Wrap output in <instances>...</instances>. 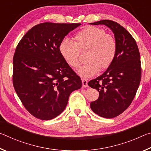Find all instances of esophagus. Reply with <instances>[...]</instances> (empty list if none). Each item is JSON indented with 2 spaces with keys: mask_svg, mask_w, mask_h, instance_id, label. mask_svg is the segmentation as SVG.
<instances>
[{
  "mask_svg": "<svg viewBox=\"0 0 151 151\" xmlns=\"http://www.w3.org/2000/svg\"><path fill=\"white\" fill-rule=\"evenodd\" d=\"M82 83H83V87H88V81L85 78L82 79Z\"/></svg>",
  "mask_w": 151,
  "mask_h": 151,
  "instance_id": "34e87169",
  "label": "esophagus"
}]
</instances>
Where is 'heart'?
<instances>
[{
	"label": "heart",
	"mask_w": 151,
	"mask_h": 151,
	"mask_svg": "<svg viewBox=\"0 0 151 151\" xmlns=\"http://www.w3.org/2000/svg\"><path fill=\"white\" fill-rule=\"evenodd\" d=\"M74 40L63 39L59 44L58 50L65 62L72 68L80 65L79 50H87L86 59L88 61L77 70L84 78L93 76L100 70L106 68L115 58L117 44L112 35L106 34L101 28L88 26L81 30L74 37Z\"/></svg>",
	"instance_id": "heart-1"
}]
</instances>
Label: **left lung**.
I'll use <instances>...</instances> for the list:
<instances>
[{
	"instance_id": "1",
	"label": "left lung",
	"mask_w": 151,
	"mask_h": 151,
	"mask_svg": "<svg viewBox=\"0 0 151 151\" xmlns=\"http://www.w3.org/2000/svg\"><path fill=\"white\" fill-rule=\"evenodd\" d=\"M90 24H104L113 32L117 44L115 58L103 75L88 85L99 93V99L91 102L94 113L106 119L116 117L131 104L141 78L140 53L131 35L117 22L102 20Z\"/></svg>"
}]
</instances>
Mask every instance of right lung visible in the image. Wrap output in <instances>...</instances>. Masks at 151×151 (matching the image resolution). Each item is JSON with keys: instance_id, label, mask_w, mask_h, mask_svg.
<instances>
[{"instance_id": "obj_1", "label": "right lung", "mask_w": 151, "mask_h": 151, "mask_svg": "<svg viewBox=\"0 0 151 151\" xmlns=\"http://www.w3.org/2000/svg\"><path fill=\"white\" fill-rule=\"evenodd\" d=\"M80 23L43 22L20 40L13 57V85L24 106L37 119L48 121L62 113L81 78L60 54L58 47Z\"/></svg>"}]
</instances>
